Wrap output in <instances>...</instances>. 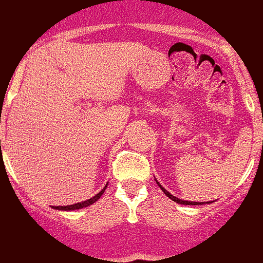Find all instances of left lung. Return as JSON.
<instances>
[{
    "label": "left lung",
    "mask_w": 263,
    "mask_h": 263,
    "mask_svg": "<svg viewBox=\"0 0 263 263\" xmlns=\"http://www.w3.org/2000/svg\"><path fill=\"white\" fill-rule=\"evenodd\" d=\"M158 184H159V182H158ZM159 186H160V184H159ZM160 189H162V192H163V193H165L166 196H167V197L171 198V200H173V201H175V203H179V204H186V205H198V204H201V203H197V201H187V200H180V198L175 197V196H173V194L169 193V192H167V190H165V189L162 187V186H160Z\"/></svg>",
    "instance_id": "8db88e82"
}]
</instances>
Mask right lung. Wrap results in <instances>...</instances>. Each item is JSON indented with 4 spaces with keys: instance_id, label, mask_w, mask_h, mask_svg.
I'll return each mask as SVG.
<instances>
[{
    "instance_id": "1",
    "label": "right lung",
    "mask_w": 263,
    "mask_h": 263,
    "mask_svg": "<svg viewBox=\"0 0 263 263\" xmlns=\"http://www.w3.org/2000/svg\"><path fill=\"white\" fill-rule=\"evenodd\" d=\"M105 189H107V186L100 192L98 194H96L94 197L88 198V200H86V201H81V203H77V204H71V205H65V207H54L56 210H63V211H70V210H80L83 209V207H88V205H91L92 203H96L98 198L101 197V194L105 192Z\"/></svg>"
}]
</instances>
